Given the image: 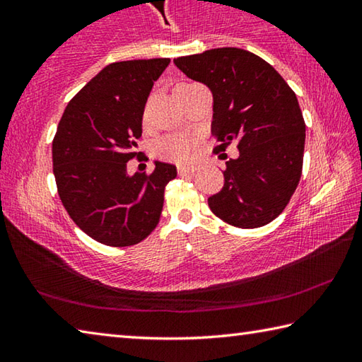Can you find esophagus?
<instances>
[{
  "label": "esophagus",
  "mask_w": 362,
  "mask_h": 362,
  "mask_svg": "<svg viewBox=\"0 0 362 362\" xmlns=\"http://www.w3.org/2000/svg\"><path fill=\"white\" fill-rule=\"evenodd\" d=\"M177 170H179L180 175H187V174H193L196 168L194 166H179L177 168Z\"/></svg>",
  "instance_id": "esophagus-1"
}]
</instances>
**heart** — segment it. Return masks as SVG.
<instances>
[{
    "label": "heart",
    "instance_id": "b5f03b06",
    "mask_svg": "<svg viewBox=\"0 0 362 362\" xmlns=\"http://www.w3.org/2000/svg\"><path fill=\"white\" fill-rule=\"evenodd\" d=\"M196 142L193 139L180 134L161 137L155 144V155L161 159L175 163H188L194 155Z\"/></svg>",
    "mask_w": 362,
    "mask_h": 362
}]
</instances>
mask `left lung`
I'll return each mask as SVG.
<instances>
[{
  "mask_svg": "<svg viewBox=\"0 0 362 362\" xmlns=\"http://www.w3.org/2000/svg\"><path fill=\"white\" fill-rule=\"evenodd\" d=\"M174 64L211 89L214 151L238 140L240 158L226 161L223 188L207 199L211 211L238 228L273 222L302 175L305 121L296 93L272 65L244 49H211Z\"/></svg>",
  "mask_w": 362,
  "mask_h": 362,
  "instance_id": "1",
  "label": "left lung"
}]
</instances>
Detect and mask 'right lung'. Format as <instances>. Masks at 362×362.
Wrapping results in <instances>:
<instances>
[{
	"instance_id": "add662e5",
	"label": "right lung",
	"mask_w": 362,
	"mask_h": 362,
	"mask_svg": "<svg viewBox=\"0 0 362 362\" xmlns=\"http://www.w3.org/2000/svg\"><path fill=\"white\" fill-rule=\"evenodd\" d=\"M169 59L107 65L69 102L52 140L57 192L73 222L97 243L127 247L156 228L173 164L127 175L139 153L146 99Z\"/></svg>"
}]
</instances>
